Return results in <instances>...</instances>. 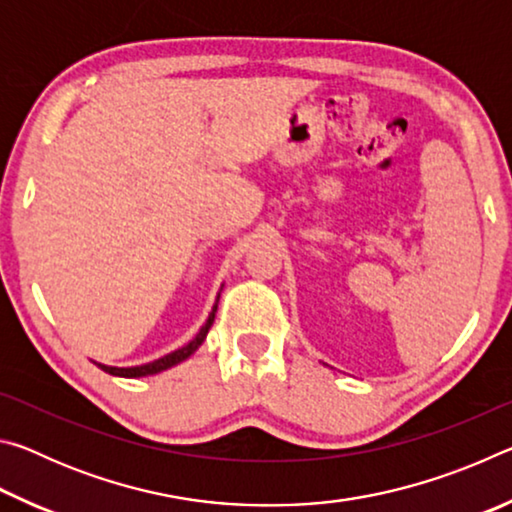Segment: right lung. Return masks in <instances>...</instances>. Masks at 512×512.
<instances>
[{"label":"right lung","instance_id":"right-lung-1","mask_svg":"<svg viewBox=\"0 0 512 512\" xmlns=\"http://www.w3.org/2000/svg\"><path fill=\"white\" fill-rule=\"evenodd\" d=\"M214 316H216V305H214V309H212L210 318H207V323L201 327V332L196 334V339L189 341V343L185 345V348H180V350H176V352L167 354V357L146 363V366H135V368H110V366H101V363H99V368L110 372V375H117V377H146V375H155V372H162V370H167V368H171V366H176V363L185 361V359L189 357V354H194L198 345H201V343L205 341V336H207V332H210V327H212V323H214Z\"/></svg>","mask_w":512,"mask_h":512}]
</instances>
